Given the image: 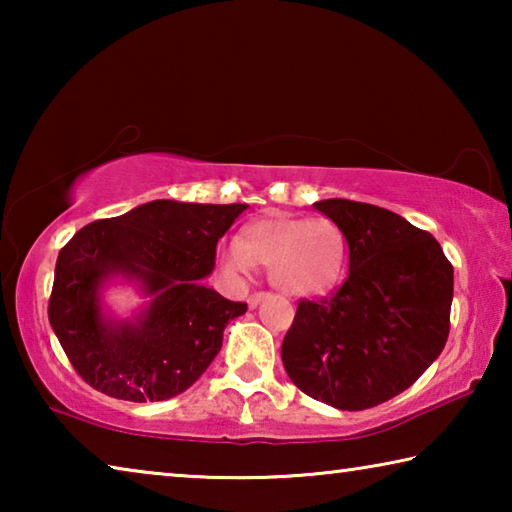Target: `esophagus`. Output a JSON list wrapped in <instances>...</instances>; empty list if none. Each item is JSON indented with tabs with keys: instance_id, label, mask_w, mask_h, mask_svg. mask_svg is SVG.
<instances>
[{
	"instance_id": "34e87169",
	"label": "esophagus",
	"mask_w": 512,
	"mask_h": 512,
	"mask_svg": "<svg viewBox=\"0 0 512 512\" xmlns=\"http://www.w3.org/2000/svg\"><path fill=\"white\" fill-rule=\"evenodd\" d=\"M264 298H268V293H264V291H259V293H253V296H250V298H248V307H250V309H255V307L259 305V302H262Z\"/></svg>"
}]
</instances>
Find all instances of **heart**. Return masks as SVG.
Here are the masks:
<instances>
[{"label": "heart", "mask_w": 512, "mask_h": 512, "mask_svg": "<svg viewBox=\"0 0 512 512\" xmlns=\"http://www.w3.org/2000/svg\"><path fill=\"white\" fill-rule=\"evenodd\" d=\"M345 253V235L332 219L264 216L246 225L239 244L221 248V266L235 284H246L253 268L264 266L284 296L311 298L341 280Z\"/></svg>", "instance_id": "1"}]
</instances>
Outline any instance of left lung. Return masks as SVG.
<instances>
[{"label":"left lung","mask_w":512,"mask_h":512,"mask_svg":"<svg viewBox=\"0 0 512 512\" xmlns=\"http://www.w3.org/2000/svg\"><path fill=\"white\" fill-rule=\"evenodd\" d=\"M314 207L343 230L350 273L332 298L298 302L282 341L284 370L318 402L372 409L443 352L454 268L429 232L391 210L348 198Z\"/></svg>","instance_id":"1"}]
</instances>
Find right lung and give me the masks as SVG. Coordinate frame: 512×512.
Masks as SVG:
<instances>
[{"instance_id": "add662e5", "label": "right lung", "mask_w": 512, "mask_h": 512, "mask_svg": "<svg viewBox=\"0 0 512 512\" xmlns=\"http://www.w3.org/2000/svg\"><path fill=\"white\" fill-rule=\"evenodd\" d=\"M246 207L151 201L85 225L67 241L56 259L49 323L92 388L117 400L160 402L203 375L225 325L248 309L203 284L216 244ZM117 274L152 298L133 321L102 311L100 289Z\"/></svg>"}]
</instances>
